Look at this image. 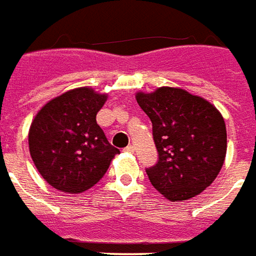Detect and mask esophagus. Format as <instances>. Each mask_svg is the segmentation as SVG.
<instances>
[{"label":"esophagus","mask_w":256,"mask_h":256,"mask_svg":"<svg viewBox=\"0 0 256 256\" xmlns=\"http://www.w3.org/2000/svg\"><path fill=\"white\" fill-rule=\"evenodd\" d=\"M124 150H125V152H126V153H134V152H135V148H134L132 144H130V146H126V148H125Z\"/></svg>","instance_id":"obj_1"}]
</instances>
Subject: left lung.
<instances>
[{"instance_id": "8db88e82", "label": "left lung", "mask_w": 256, "mask_h": 256, "mask_svg": "<svg viewBox=\"0 0 256 256\" xmlns=\"http://www.w3.org/2000/svg\"><path fill=\"white\" fill-rule=\"evenodd\" d=\"M135 98L153 124L158 152L157 164L146 170L152 184L171 201L200 194L224 162L228 135L222 114L182 88L161 86Z\"/></svg>"}]
</instances>
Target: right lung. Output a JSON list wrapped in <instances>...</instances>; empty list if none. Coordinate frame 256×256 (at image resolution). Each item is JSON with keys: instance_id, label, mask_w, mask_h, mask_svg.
<instances>
[{"instance_id": "right-lung-1", "label": "right lung", "mask_w": 256, "mask_h": 256, "mask_svg": "<svg viewBox=\"0 0 256 256\" xmlns=\"http://www.w3.org/2000/svg\"><path fill=\"white\" fill-rule=\"evenodd\" d=\"M108 100L90 86L70 90L38 110L28 131L32 162L52 188L82 193L99 182L118 148L96 122Z\"/></svg>"}]
</instances>
